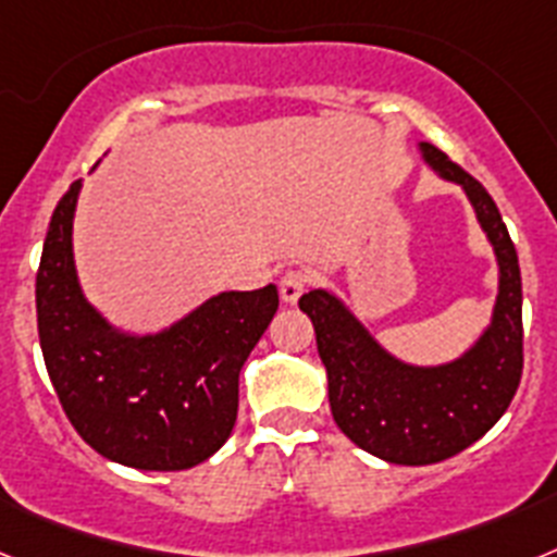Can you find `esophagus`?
<instances>
[{
    "mask_svg": "<svg viewBox=\"0 0 557 557\" xmlns=\"http://www.w3.org/2000/svg\"><path fill=\"white\" fill-rule=\"evenodd\" d=\"M309 284V275L304 273V270H287V273H282V282H278V293H282V301L284 304H295L298 298L304 295V289H307Z\"/></svg>",
    "mask_w": 557,
    "mask_h": 557,
    "instance_id": "esophagus-1",
    "label": "esophagus"
}]
</instances>
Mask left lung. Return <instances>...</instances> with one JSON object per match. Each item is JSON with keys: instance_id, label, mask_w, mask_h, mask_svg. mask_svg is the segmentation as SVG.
I'll list each match as a JSON object with an SVG mask.
<instances>
[{"instance_id": "obj_1", "label": "left lung", "mask_w": 557, "mask_h": 557, "mask_svg": "<svg viewBox=\"0 0 557 557\" xmlns=\"http://www.w3.org/2000/svg\"><path fill=\"white\" fill-rule=\"evenodd\" d=\"M426 164L466 189L499 262V295L488 332L449 366L398 362L326 289L301 295L329 376L334 424L359 449L396 466H430L469 449L505 416L521 382V273L508 225L485 186L435 145Z\"/></svg>"}]
</instances>
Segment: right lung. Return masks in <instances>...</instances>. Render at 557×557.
Here are the masks:
<instances>
[{
  "mask_svg": "<svg viewBox=\"0 0 557 557\" xmlns=\"http://www.w3.org/2000/svg\"><path fill=\"white\" fill-rule=\"evenodd\" d=\"M81 181L58 200L36 275L38 339L61 407L102 457L181 471L228 441L239 371L278 309V289L220 293L161 334L108 326L83 298L72 256Z\"/></svg>",
  "mask_w": 557,
  "mask_h": 557,
  "instance_id": "right-lung-1",
  "label": "right lung"
}]
</instances>
